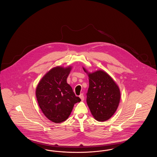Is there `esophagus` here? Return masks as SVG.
Returning a JSON list of instances; mask_svg holds the SVG:
<instances>
[{
    "label": "esophagus",
    "mask_w": 157,
    "mask_h": 157,
    "mask_svg": "<svg viewBox=\"0 0 157 157\" xmlns=\"http://www.w3.org/2000/svg\"><path fill=\"white\" fill-rule=\"evenodd\" d=\"M79 98H81V99L82 101H83L84 100V96H83V94H81L79 95Z\"/></svg>",
    "instance_id": "obj_1"
}]
</instances>
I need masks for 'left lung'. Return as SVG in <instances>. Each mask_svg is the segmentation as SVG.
Listing matches in <instances>:
<instances>
[{"label": "left lung", "instance_id": "8db88e82", "mask_svg": "<svg viewBox=\"0 0 157 157\" xmlns=\"http://www.w3.org/2000/svg\"><path fill=\"white\" fill-rule=\"evenodd\" d=\"M83 67L89 77V88L86 102L95 120L104 122L116 112L120 104V88L112 77L103 70L93 72Z\"/></svg>", "mask_w": 157, "mask_h": 157}]
</instances>
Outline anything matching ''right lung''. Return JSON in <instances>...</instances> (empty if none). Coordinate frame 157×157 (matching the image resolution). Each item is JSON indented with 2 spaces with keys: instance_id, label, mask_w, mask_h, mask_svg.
<instances>
[{
  "instance_id": "1",
  "label": "right lung",
  "mask_w": 157,
  "mask_h": 157,
  "mask_svg": "<svg viewBox=\"0 0 157 157\" xmlns=\"http://www.w3.org/2000/svg\"><path fill=\"white\" fill-rule=\"evenodd\" d=\"M72 68V66L53 67L45 74L36 86L38 105L45 117L55 123L67 120L74 104L81 101L67 81Z\"/></svg>"
}]
</instances>
